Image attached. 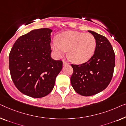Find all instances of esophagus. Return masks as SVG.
Wrapping results in <instances>:
<instances>
[{
    "label": "esophagus",
    "mask_w": 126,
    "mask_h": 126,
    "mask_svg": "<svg viewBox=\"0 0 126 126\" xmlns=\"http://www.w3.org/2000/svg\"><path fill=\"white\" fill-rule=\"evenodd\" d=\"M63 65H68L69 63H67V62H65V61H63Z\"/></svg>",
    "instance_id": "esophagus-1"
}]
</instances>
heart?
I'll list each match as a JSON object with an SVG mask.
<instances>
[{"mask_svg": "<svg viewBox=\"0 0 126 126\" xmlns=\"http://www.w3.org/2000/svg\"><path fill=\"white\" fill-rule=\"evenodd\" d=\"M96 45V39L91 33L67 31L58 35L57 40L51 43V48L58 57H62L68 51L71 61L81 64L93 56Z\"/></svg>", "mask_w": 126, "mask_h": 126, "instance_id": "heart-1", "label": "heart"}]
</instances>
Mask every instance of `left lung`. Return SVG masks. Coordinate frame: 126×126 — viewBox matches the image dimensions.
Returning <instances> with one entry per match:
<instances>
[{"mask_svg":"<svg viewBox=\"0 0 126 126\" xmlns=\"http://www.w3.org/2000/svg\"><path fill=\"white\" fill-rule=\"evenodd\" d=\"M96 39L93 56L80 65L71 64L74 72L71 83L74 90L82 96H92L104 90L112 79L115 55L112 46L105 36L88 31Z\"/></svg>","mask_w":126,"mask_h":126,"instance_id":"obj_1","label":"left lung"}]
</instances>
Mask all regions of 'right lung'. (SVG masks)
Listing matches in <instances>:
<instances>
[{
  "mask_svg": "<svg viewBox=\"0 0 126 126\" xmlns=\"http://www.w3.org/2000/svg\"><path fill=\"white\" fill-rule=\"evenodd\" d=\"M49 28L34 30L19 37L9 54L11 79L19 91L32 98H42L53 90L63 62L51 57Z\"/></svg>",
  "mask_w": 126,
  "mask_h": 126,
  "instance_id": "1",
  "label": "right lung"
}]
</instances>
